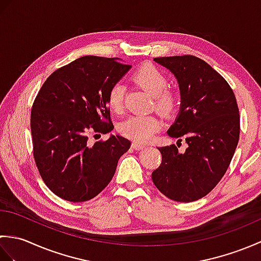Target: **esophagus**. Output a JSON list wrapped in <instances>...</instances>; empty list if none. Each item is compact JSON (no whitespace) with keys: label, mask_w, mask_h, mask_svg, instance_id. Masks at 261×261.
Returning a JSON list of instances; mask_svg holds the SVG:
<instances>
[{"label":"esophagus","mask_w":261,"mask_h":261,"mask_svg":"<svg viewBox=\"0 0 261 261\" xmlns=\"http://www.w3.org/2000/svg\"><path fill=\"white\" fill-rule=\"evenodd\" d=\"M131 147L135 149V150H141V149L145 148V145H142V143H139V142H132Z\"/></svg>","instance_id":"1"}]
</instances>
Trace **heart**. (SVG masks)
<instances>
[{
	"instance_id": "heart-1",
	"label": "heart",
	"mask_w": 261,
	"mask_h": 261,
	"mask_svg": "<svg viewBox=\"0 0 261 261\" xmlns=\"http://www.w3.org/2000/svg\"><path fill=\"white\" fill-rule=\"evenodd\" d=\"M138 85L147 91L153 98V107L163 116H170L177 109V97L168 91V80L162 70L153 65H145L138 69L132 76ZM124 86L115 83L108 92V107L115 113L123 109ZM162 127V122L156 115L136 114L121 122L119 130L123 136L137 142L151 140Z\"/></svg>"
}]
</instances>
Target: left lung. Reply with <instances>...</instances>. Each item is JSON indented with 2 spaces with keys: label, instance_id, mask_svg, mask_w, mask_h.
I'll list each match as a JSON object with an SVG mask.
<instances>
[{
  "label": "left lung",
  "instance_id": "obj_1",
  "mask_svg": "<svg viewBox=\"0 0 261 261\" xmlns=\"http://www.w3.org/2000/svg\"><path fill=\"white\" fill-rule=\"evenodd\" d=\"M178 82L180 110L168 129L187 143L184 152L175 145L159 147L162 164L152 171L154 186L176 202H193L218 185L229 168L240 136V115L232 88L203 59L157 57Z\"/></svg>",
  "mask_w": 261,
  "mask_h": 261
}]
</instances>
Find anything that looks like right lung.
<instances>
[{"instance_id":"obj_1","label":"right lung","mask_w":261,"mask_h":261,"mask_svg":"<svg viewBox=\"0 0 261 261\" xmlns=\"http://www.w3.org/2000/svg\"><path fill=\"white\" fill-rule=\"evenodd\" d=\"M131 68L115 58L84 56L56 69L31 109L33 157L54 194L69 202L98 195L113 178L131 142L111 135L88 143V134L113 130L108 92Z\"/></svg>"}]
</instances>
